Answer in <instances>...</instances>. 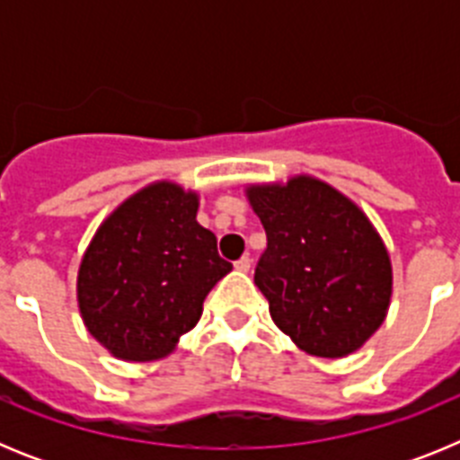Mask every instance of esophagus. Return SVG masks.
I'll return each instance as SVG.
<instances>
[{
    "mask_svg": "<svg viewBox=\"0 0 460 460\" xmlns=\"http://www.w3.org/2000/svg\"><path fill=\"white\" fill-rule=\"evenodd\" d=\"M234 270H237V271H249L251 270V258H249V255H242V258H239L237 262H234Z\"/></svg>",
    "mask_w": 460,
    "mask_h": 460,
    "instance_id": "esophagus-1",
    "label": "esophagus"
}]
</instances>
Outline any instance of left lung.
<instances>
[{
    "instance_id": "8db88e82",
    "label": "left lung",
    "mask_w": 460,
    "mask_h": 460,
    "mask_svg": "<svg viewBox=\"0 0 460 460\" xmlns=\"http://www.w3.org/2000/svg\"><path fill=\"white\" fill-rule=\"evenodd\" d=\"M249 200L267 233L255 286L271 320L304 352L345 357L382 324L392 265L364 211L313 177L251 186Z\"/></svg>"
}]
</instances>
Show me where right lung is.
Masks as SVG:
<instances>
[{
	"label": "right lung",
	"mask_w": 460,
	"mask_h": 460,
	"mask_svg": "<svg viewBox=\"0 0 460 460\" xmlns=\"http://www.w3.org/2000/svg\"><path fill=\"white\" fill-rule=\"evenodd\" d=\"M195 214L198 195L158 181L93 234L78 271L80 313L89 334L119 359L172 352L200 320L207 292L233 270Z\"/></svg>",
	"instance_id": "obj_1"
}]
</instances>
